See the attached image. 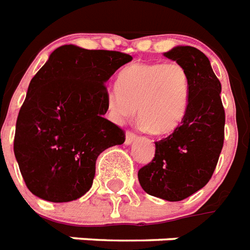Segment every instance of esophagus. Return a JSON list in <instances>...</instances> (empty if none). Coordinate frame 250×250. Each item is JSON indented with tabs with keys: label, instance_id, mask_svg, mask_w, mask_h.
<instances>
[{
	"label": "esophagus",
	"instance_id": "esophagus-1",
	"mask_svg": "<svg viewBox=\"0 0 250 250\" xmlns=\"http://www.w3.org/2000/svg\"><path fill=\"white\" fill-rule=\"evenodd\" d=\"M136 137L137 136H136V134H134V133L129 132V130H127L126 136H125V145H130L133 141L136 140Z\"/></svg>",
	"mask_w": 250,
	"mask_h": 250
}]
</instances>
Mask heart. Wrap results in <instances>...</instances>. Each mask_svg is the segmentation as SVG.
<instances>
[{"label": "heart", "mask_w": 250, "mask_h": 250, "mask_svg": "<svg viewBox=\"0 0 250 250\" xmlns=\"http://www.w3.org/2000/svg\"><path fill=\"white\" fill-rule=\"evenodd\" d=\"M116 87L106 93L110 120L124 123L138 108L142 124L155 134L174 130L188 106V72L176 62L127 65L118 74Z\"/></svg>", "instance_id": "obj_1"}]
</instances>
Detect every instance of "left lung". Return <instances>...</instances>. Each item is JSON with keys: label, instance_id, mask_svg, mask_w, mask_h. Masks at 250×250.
I'll return each instance as SVG.
<instances>
[{"label": "left lung", "instance_id": "8db88e82", "mask_svg": "<svg viewBox=\"0 0 250 250\" xmlns=\"http://www.w3.org/2000/svg\"><path fill=\"white\" fill-rule=\"evenodd\" d=\"M163 55L188 72V106L181 125L155 142L154 158L140 168L138 181L151 196L179 202L211 179L224 144L225 112L221 84L203 52L176 46Z\"/></svg>", "mask_w": 250, "mask_h": 250}]
</instances>
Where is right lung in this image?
Listing matches in <instances>:
<instances>
[{
	"instance_id": "1",
	"label": "right lung",
	"mask_w": 250,
	"mask_h": 250,
	"mask_svg": "<svg viewBox=\"0 0 250 250\" xmlns=\"http://www.w3.org/2000/svg\"><path fill=\"white\" fill-rule=\"evenodd\" d=\"M132 56L65 44L30 82L14 136V154L27 188L64 203L92 187L96 159L121 145L125 132L104 117V83Z\"/></svg>"
}]
</instances>
